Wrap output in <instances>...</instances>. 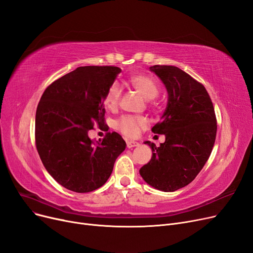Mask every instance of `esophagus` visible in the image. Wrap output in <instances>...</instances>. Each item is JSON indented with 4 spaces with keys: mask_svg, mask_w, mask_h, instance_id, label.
<instances>
[{
    "mask_svg": "<svg viewBox=\"0 0 253 253\" xmlns=\"http://www.w3.org/2000/svg\"><path fill=\"white\" fill-rule=\"evenodd\" d=\"M139 144L136 141H127V148L131 149V148H134V147H138Z\"/></svg>",
    "mask_w": 253,
    "mask_h": 253,
    "instance_id": "34e87169",
    "label": "esophagus"
}]
</instances>
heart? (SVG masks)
I'll use <instances>...</instances> for the list:
<instances>
[{
  "label": "heart",
  "instance_id": "obj_1",
  "mask_svg": "<svg viewBox=\"0 0 253 253\" xmlns=\"http://www.w3.org/2000/svg\"><path fill=\"white\" fill-rule=\"evenodd\" d=\"M130 84L147 100H151L156 98L159 94V87L152 78L145 74H137L131 76L129 79ZM121 99V89L116 84L108 87L104 95V104L105 106L114 111L120 103ZM147 126V120L142 117L134 116H123L120 118L117 122V128L121 133L127 137L133 138L136 137L140 130Z\"/></svg>",
  "mask_w": 253,
  "mask_h": 253
}]
</instances>
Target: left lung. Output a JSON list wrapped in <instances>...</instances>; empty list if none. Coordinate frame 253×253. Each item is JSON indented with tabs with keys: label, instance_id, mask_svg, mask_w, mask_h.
<instances>
[{
	"label": "left lung",
	"instance_id": "obj_1",
	"mask_svg": "<svg viewBox=\"0 0 253 253\" xmlns=\"http://www.w3.org/2000/svg\"><path fill=\"white\" fill-rule=\"evenodd\" d=\"M166 85L169 100L161 121L152 128L166 141L156 147L145 141L153 152L151 160L139 169L149 185L172 192L191 183L211 155L217 121L206 87L174 66L150 67Z\"/></svg>",
	"mask_w": 253,
	"mask_h": 253
}]
</instances>
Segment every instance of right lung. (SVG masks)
<instances>
[{
	"label": "right lung",
	"instance_id": "1",
	"mask_svg": "<svg viewBox=\"0 0 253 253\" xmlns=\"http://www.w3.org/2000/svg\"><path fill=\"white\" fill-rule=\"evenodd\" d=\"M121 72L115 66H84L50 84L42 94L35 119V142L48 173L63 187L96 190L113 172L126 148L119 133L94 142L87 132L94 122L106 127L104 95Z\"/></svg>",
	"mask_w": 253,
	"mask_h": 253
}]
</instances>
